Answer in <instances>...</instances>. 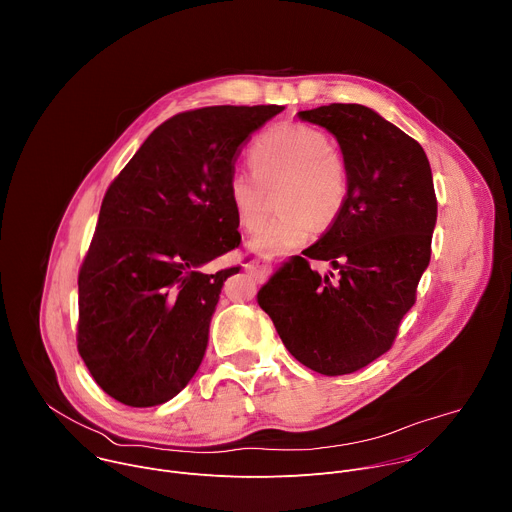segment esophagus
I'll return each mask as SVG.
<instances>
[{
    "label": "esophagus",
    "instance_id": "34e87169",
    "mask_svg": "<svg viewBox=\"0 0 512 512\" xmlns=\"http://www.w3.org/2000/svg\"><path fill=\"white\" fill-rule=\"evenodd\" d=\"M245 269H247L257 281H261V279L269 273V265H267V263H259V261H253V263L245 265Z\"/></svg>",
    "mask_w": 512,
    "mask_h": 512
}]
</instances>
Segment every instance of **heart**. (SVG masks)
<instances>
[{
	"label": "heart",
	"instance_id": "heart-1",
	"mask_svg": "<svg viewBox=\"0 0 512 512\" xmlns=\"http://www.w3.org/2000/svg\"><path fill=\"white\" fill-rule=\"evenodd\" d=\"M251 170H237L225 186L237 225L253 233L267 214L269 192L283 210L249 243L253 253L271 257L310 241L316 223L326 227L346 200L344 162L330 148L324 131L306 123H277L263 131L249 150Z\"/></svg>",
	"mask_w": 512,
	"mask_h": 512
}]
</instances>
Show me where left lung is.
<instances>
[{
	"mask_svg": "<svg viewBox=\"0 0 512 512\" xmlns=\"http://www.w3.org/2000/svg\"><path fill=\"white\" fill-rule=\"evenodd\" d=\"M298 117L336 137L346 200L304 257H289L261 285L257 304L291 356L338 377L391 348L429 265L437 200L421 145L375 109L332 103ZM308 258L333 269L320 276Z\"/></svg>",
	"mask_w": 512,
	"mask_h": 512,
	"instance_id": "8db88e82",
	"label": "left lung"
}]
</instances>
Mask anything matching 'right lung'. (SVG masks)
Segmentation results:
<instances>
[{"label":"right lung","instance_id":"add662e5","mask_svg":"<svg viewBox=\"0 0 512 512\" xmlns=\"http://www.w3.org/2000/svg\"><path fill=\"white\" fill-rule=\"evenodd\" d=\"M279 105L174 115L109 186L79 273V354L129 407L176 397L198 371L225 279L202 265L241 243L225 186L241 145Z\"/></svg>","mask_w":512,"mask_h":512}]
</instances>
